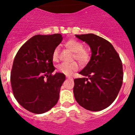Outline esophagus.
Returning <instances> with one entry per match:
<instances>
[{
	"label": "esophagus",
	"mask_w": 135,
	"mask_h": 135,
	"mask_svg": "<svg viewBox=\"0 0 135 135\" xmlns=\"http://www.w3.org/2000/svg\"><path fill=\"white\" fill-rule=\"evenodd\" d=\"M66 78H68V79H72V77H70V76H66Z\"/></svg>",
	"instance_id": "34e87169"
}]
</instances>
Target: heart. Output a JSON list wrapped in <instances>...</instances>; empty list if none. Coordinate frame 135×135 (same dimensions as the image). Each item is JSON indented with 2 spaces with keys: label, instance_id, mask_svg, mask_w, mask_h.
<instances>
[{
  "label": "heart",
  "instance_id": "obj_1",
  "mask_svg": "<svg viewBox=\"0 0 135 135\" xmlns=\"http://www.w3.org/2000/svg\"><path fill=\"white\" fill-rule=\"evenodd\" d=\"M65 46L74 52L73 58L78 60L81 64H86L90 60V54L86 50L83 49V45L81 42L75 39H70L65 43ZM59 48L57 47L52 54V59L54 61L59 59ZM79 69V65L76 62L72 63L64 62L59 64L57 66L58 72L64 74L66 76H70L74 72L77 71Z\"/></svg>",
  "mask_w": 135,
  "mask_h": 135
}]
</instances>
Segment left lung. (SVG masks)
Returning <instances> with one entry per match:
<instances>
[{
  "instance_id": "left-lung-1",
  "label": "left lung",
  "mask_w": 135,
  "mask_h": 135,
  "mask_svg": "<svg viewBox=\"0 0 135 135\" xmlns=\"http://www.w3.org/2000/svg\"><path fill=\"white\" fill-rule=\"evenodd\" d=\"M90 46V61L74 79L73 92L76 102L91 111L108 107L115 100L123 83V67L118 54L108 41L93 33L76 35Z\"/></svg>"
}]
</instances>
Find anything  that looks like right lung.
I'll return each mask as SVG.
<instances>
[{"mask_svg": "<svg viewBox=\"0 0 135 135\" xmlns=\"http://www.w3.org/2000/svg\"><path fill=\"white\" fill-rule=\"evenodd\" d=\"M61 35H37L20 48L13 63L11 85L14 97L28 111L42 114L57 103L62 73L52 74V54L62 41Z\"/></svg>", "mask_w": 135, "mask_h": 135, "instance_id": "add662e5", "label": "right lung"}]
</instances>
